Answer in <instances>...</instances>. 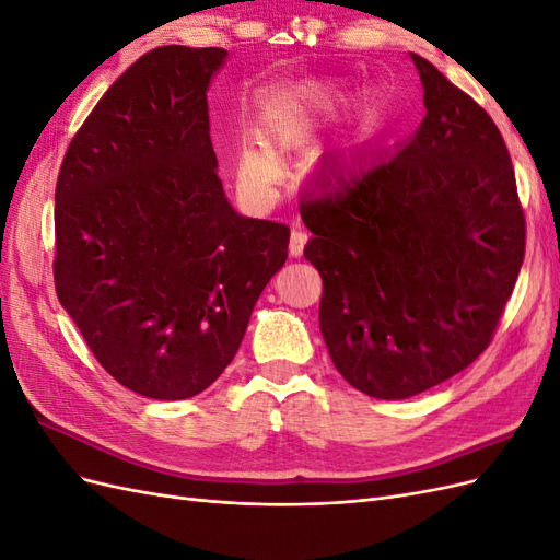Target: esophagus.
Wrapping results in <instances>:
<instances>
[{
  "label": "esophagus",
  "mask_w": 560,
  "mask_h": 560,
  "mask_svg": "<svg viewBox=\"0 0 560 560\" xmlns=\"http://www.w3.org/2000/svg\"><path fill=\"white\" fill-rule=\"evenodd\" d=\"M306 241H308L306 233L299 231V229L292 231V235H290V254H292V257H301L303 247H306Z\"/></svg>",
  "instance_id": "obj_1"
}]
</instances>
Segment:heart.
Segmentation results:
<instances>
[{"mask_svg": "<svg viewBox=\"0 0 560 560\" xmlns=\"http://www.w3.org/2000/svg\"><path fill=\"white\" fill-rule=\"evenodd\" d=\"M325 109L327 95L315 83H296L284 89L270 97L261 112L264 140L280 151L301 149L313 140ZM269 148L259 140L241 144L238 173L254 191H266L282 173L278 156Z\"/></svg>", "mask_w": 560, "mask_h": 560, "instance_id": "1", "label": "heart"}]
</instances>
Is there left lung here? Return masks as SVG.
Returning a JSON list of instances; mask_svg holds the SVG:
<instances>
[{"label":"left lung","mask_w":560,"mask_h":560,"mask_svg":"<svg viewBox=\"0 0 560 560\" xmlns=\"http://www.w3.org/2000/svg\"><path fill=\"white\" fill-rule=\"evenodd\" d=\"M425 118L395 154L334 165L301 198L319 331L352 387L406 399L488 348L525 254L510 151L483 107L411 54Z\"/></svg>","instance_id":"left-lung-1"}]
</instances>
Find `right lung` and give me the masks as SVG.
Returning <instances> with one entry per match:
<instances>
[{
    "label": "right lung",
    "instance_id": "add662e5",
    "mask_svg": "<svg viewBox=\"0 0 560 560\" xmlns=\"http://www.w3.org/2000/svg\"><path fill=\"white\" fill-rule=\"evenodd\" d=\"M224 48L161 46L118 77L67 147L54 278L95 360L151 399L231 364L290 229L243 217L217 177L208 89Z\"/></svg>",
    "mask_w": 560,
    "mask_h": 560
}]
</instances>
